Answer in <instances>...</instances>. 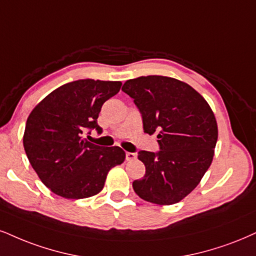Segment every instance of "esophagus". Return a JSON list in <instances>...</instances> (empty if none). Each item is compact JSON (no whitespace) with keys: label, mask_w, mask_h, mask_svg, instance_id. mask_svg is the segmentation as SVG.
<instances>
[{"label":"esophagus","mask_w":256,"mask_h":256,"mask_svg":"<svg viewBox=\"0 0 256 256\" xmlns=\"http://www.w3.org/2000/svg\"><path fill=\"white\" fill-rule=\"evenodd\" d=\"M126 159H127V162H133V160L136 159V154L132 153V152H127L126 153Z\"/></svg>","instance_id":"esophagus-1"}]
</instances>
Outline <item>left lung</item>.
Returning a JSON list of instances; mask_svg holds the SVG:
<instances>
[{
  "label": "left lung",
  "mask_w": 256,
  "mask_h": 256,
  "mask_svg": "<svg viewBox=\"0 0 256 256\" xmlns=\"http://www.w3.org/2000/svg\"><path fill=\"white\" fill-rule=\"evenodd\" d=\"M122 91L134 100L144 133L158 134L160 150L138 153L146 173L133 182L134 191L150 203H178L212 162L218 136L215 115L197 91L174 78L138 77L126 82Z\"/></svg>",
  "instance_id": "1"
}]
</instances>
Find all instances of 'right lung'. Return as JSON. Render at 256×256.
<instances>
[{"instance_id":"obj_1","label":"right lung","mask_w":256,"mask_h":256,"mask_svg":"<svg viewBox=\"0 0 256 256\" xmlns=\"http://www.w3.org/2000/svg\"><path fill=\"white\" fill-rule=\"evenodd\" d=\"M121 82L80 80L64 84L32 110L24 147L41 182L56 194L80 200L102 190L110 168L124 162L120 147L91 144L83 134L102 133L97 123L103 103Z\"/></svg>"}]
</instances>
